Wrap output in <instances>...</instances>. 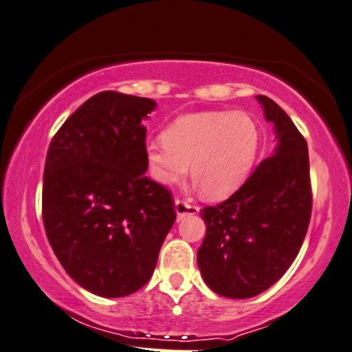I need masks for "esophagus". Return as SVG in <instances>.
<instances>
[{"instance_id":"esophagus-1","label":"esophagus","mask_w":352,"mask_h":352,"mask_svg":"<svg viewBox=\"0 0 352 352\" xmlns=\"http://www.w3.org/2000/svg\"><path fill=\"white\" fill-rule=\"evenodd\" d=\"M198 206H193V204L184 201V199H175V212L179 219H184L185 216H193L198 214Z\"/></svg>"}]
</instances>
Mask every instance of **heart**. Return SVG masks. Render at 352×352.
I'll return each mask as SVG.
<instances>
[{
    "label": "heart",
    "instance_id": "b5f03b06",
    "mask_svg": "<svg viewBox=\"0 0 352 352\" xmlns=\"http://www.w3.org/2000/svg\"><path fill=\"white\" fill-rule=\"evenodd\" d=\"M260 148V131L250 115L230 110H206L175 118L162 140L146 146L151 177L164 186L191 177L204 197L224 199L250 175Z\"/></svg>",
    "mask_w": 352,
    "mask_h": 352
}]
</instances>
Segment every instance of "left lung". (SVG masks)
<instances>
[{
	"label": "left lung",
	"instance_id": "1",
	"mask_svg": "<svg viewBox=\"0 0 352 352\" xmlns=\"http://www.w3.org/2000/svg\"><path fill=\"white\" fill-rule=\"evenodd\" d=\"M256 100L274 124L273 155L229 199L199 211L206 224L199 271L211 291L230 299L261 294L286 273L312 214L307 141L274 100Z\"/></svg>",
	"mask_w": 352,
	"mask_h": 352
}]
</instances>
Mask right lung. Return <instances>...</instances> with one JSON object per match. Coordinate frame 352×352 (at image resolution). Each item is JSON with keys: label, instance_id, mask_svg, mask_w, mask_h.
<instances>
[{"label": "right lung", "instance_id": "obj_1", "mask_svg": "<svg viewBox=\"0 0 352 352\" xmlns=\"http://www.w3.org/2000/svg\"><path fill=\"white\" fill-rule=\"evenodd\" d=\"M144 97L104 91L53 136L43 170L42 216L66 273L100 297L141 289L175 222L170 191L146 177Z\"/></svg>", "mask_w": 352, "mask_h": 352}]
</instances>
